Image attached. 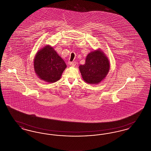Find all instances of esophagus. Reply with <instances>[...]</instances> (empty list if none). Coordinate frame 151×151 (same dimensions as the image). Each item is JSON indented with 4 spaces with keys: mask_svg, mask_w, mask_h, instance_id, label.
<instances>
[{
    "mask_svg": "<svg viewBox=\"0 0 151 151\" xmlns=\"http://www.w3.org/2000/svg\"><path fill=\"white\" fill-rule=\"evenodd\" d=\"M69 64L71 66H75L76 65V62H69Z\"/></svg>",
    "mask_w": 151,
    "mask_h": 151,
    "instance_id": "1",
    "label": "esophagus"
}]
</instances>
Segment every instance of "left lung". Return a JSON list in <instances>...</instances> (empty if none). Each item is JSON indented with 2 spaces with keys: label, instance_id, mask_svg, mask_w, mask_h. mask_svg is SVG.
<instances>
[{
  "label": "left lung",
  "instance_id": "1",
  "mask_svg": "<svg viewBox=\"0 0 151 151\" xmlns=\"http://www.w3.org/2000/svg\"><path fill=\"white\" fill-rule=\"evenodd\" d=\"M110 68L107 57L100 50L92 51L88 54L84 65L79 70L84 80L89 84H99L108 74Z\"/></svg>",
  "mask_w": 151,
  "mask_h": 151
}]
</instances>
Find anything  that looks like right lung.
Wrapping results in <instances>:
<instances>
[{
  "label": "right lung",
  "mask_w": 151,
  "mask_h": 151,
  "mask_svg": "<svg viewBox=\"0 0 151 151\" xmlns=\"http://www.w3.org/2000/svg\"><path fill=\"white\" fill-rule=\"evenodd\" d=\"M66 67L64 60L49 45L37 53L34 60L37 75L42 80L49 83L59 80Z\"/></svg>",
  "instance_id": "add662e5"
}]
</instances>
